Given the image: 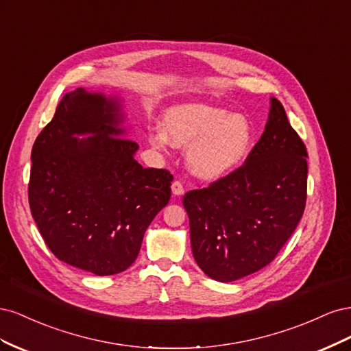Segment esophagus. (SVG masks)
Here are the masks:
<instances>
[{"mask_svg":"<svg viewBox=\"0 0 351 351\" xmlns=\"http://www.w3.org/2000/svg\"><path fill=\"white\" fill-rule=\"evenodd\" d=\"M171 190H173V195L174 196H182L184 193V187L182 184L180 180H174L173 184H171Z\"/></svg>","mask_w":351,"mask_h":351,"instance_id":"1","label":"esophagus"}]
</instances>
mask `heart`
<instances>
[{
    "label": "heart",
    "mask_w": 351,
    "mask_h": 351,
    "mask_svg": "<svg viewBox=\"0 0 351 351\" xmlns=\"http://www.w3.org/2000/svg\"><path fill=\"white\" fill-rule=\"evenodd\" d=\"M164 127L165 132H149L151 143L158 149H165L169 143L190 147L189 169L208 182L236 171L253 143V130L246 117L209 105H184L169 110Z\"/></svg>",
    "instance_id": "obj_1"
}]
</instances>
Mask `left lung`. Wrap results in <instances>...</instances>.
Listing matches in <instances>:
<instances>
[{
	"mask_svg": "<svg viewBox=\"0 0 351 351\" xmlns=\"http://www.w3.org/2000/svg\"><path fill=\"white\" fill-rule=\"evenodd\" d=\"M306 156L282 104L271 98L265 132L244 164L184 195L193 258L208 277L231 282L275 259L303 217Z\"/></svg>",
	"mask_w": 351,
	"mask_h": 351,
	"instance_id": "1",
	"label": "left lung"
}]
</instances>
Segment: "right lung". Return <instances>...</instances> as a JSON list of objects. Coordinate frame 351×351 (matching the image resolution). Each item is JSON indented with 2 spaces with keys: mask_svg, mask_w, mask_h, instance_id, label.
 <instances>
[{
  "mask_svg": "<svg viewBox=\"0 0 351 351\" xmlns=\"http://www.w3.org/2000/svg\"><path fill=\"white\" fill-rule=\"evenodd\" d=\"M120 107L83 88L66 93L32 147L27 193L40 236L60 261L95 275L130 267L171 197L173 174L133 158L139 145L123 137Z\"/></svg>",
  "mask_w": 351,
  "mask_h": 351,
  "instance_id": "add662e5",
  "label": "right lung"
}]
</instances>
